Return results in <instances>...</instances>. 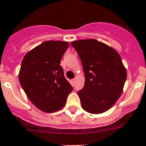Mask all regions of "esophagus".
Wrapping results in <instances>:
<instances>
[{
	"instance_id": "esophagus-1",
	"label": "esophagus",
	"mask_w": 146,
	"mask_h": 146,
	"mask_svg": "<svg viewBox=\"0 0 146 146\" xmlns=\"http://www.w3.org/2000/svg\"><path fill=\"white\" fill-rule=\"evenodd\" d=\"M75 81H76V79H75V78L72 79V85L75 84Z\"/></svg>"
}]
</instances>
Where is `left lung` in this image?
Returning a JSON list of instances; mask_svg holds the SVG:
<instances>
[{
  "instance_id": "obj_1",
  "label": "left lung",
  "mask_w": 146,
  "mask_h": 146,
  "mask_svg": "<svg viewBox=\"0 0 146 146\" xmlns=\"http://www.w3.org/2000/svg\"><path fill=\"white\" fill-rule=\"evenodd\" d=\"M84 72L85 84L78 92L81 106L91 114L111 108L121 96L127 71L115 49L95 39L73 41Z\"/></svg>"
}]
</instances>
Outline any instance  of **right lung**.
Segmentation results:
<instances>
[{
  "label": "right lung",
  "mask_w": 146,
  "mask_h": 146,
  "mask_svg": "<svg viewBox=\"0 0 146 146\" xmlns=\"http://www.w3.org/2000/svg\"><path fill=\"white\" fill-rule=\"evenodd\" d=\"M68 45L66 41H44L27 53L22 61L21 86L30 101L44 112L63 108L73 90L59 65Z\"/></svg>",
  "instance_id": "add662e5"
}]
</instances>
